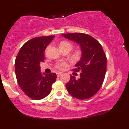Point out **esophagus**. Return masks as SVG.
Instances as JSON below:
<instances>
[{
  "mask_svg": "<svg viewBox=\"0 0 129 129\" xmlns=\"http://www.w3.org/2000/svg\"><path fill=\"white\" fill-rule=\"evenodd\" d=\"M56 75H57V77H59L60 75H62V73L61 72H57V73H56Z\"/></svg>",
  "mask_w": 129,
  "mask_h": 129,
  "instance_id": "obj_1",
  "label": "esophagus"
}]
</instances>
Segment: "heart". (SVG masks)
<instances>
[{
    "label": "heart",
    "instance_id": "obj_1",
    "mask_svg": "<svg viewBox=\"0 0 129 129\" xmlns=\"http://www.w3.org/2000/svg\"><path fill=\"white\" fill-rule=\"evenodd\" d=\"M59 47L60 49H67L69 51H70L73 48V45L70 44V43L66 42V41H63L61 42L59 44ZM72 58L74 60H78L79 59L80 57L81 56V52L79 50H77V51H75L73 54H72ZM67 65V63L66 62H61L57 63L56 65V67L58 69H61L63 67L66 66Z\"/></svg>",
    "mask_w": 129,
    "mask_h": 129
}]
</instances>
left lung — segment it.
<instances>
[{
    "label": "left lung",
    "instance_id": "left-lung-1",
    "mask_svg": "<svg viewBox=\"0 0 129 129\" xmlns=\"http://www.w3.org/2000/svg\"><path fill=\"white\" fill-rule=\"evenodd\" d=\"M62 36L79 44L82 55L75 65V72L80 78L71 76L66 88L72 96L78 100L92 97L101 87L107 69V57L100 43L84 33H67Z\"/></svg>",
    "mask_w": 129,
    "mask_h": 129
}]
</instances>
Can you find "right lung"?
Returning a JSON list of instances; mask_svg holds the SVG:
<instances>
[{"instance_id": "right-lung-1", "label": "right lung", "mask_w": 129, "mask_h": 129, "mask_svg": "<svg viewBox=\"0 0 129 129\" xmlns=\"http://www.w3.org/2000/svg\"><path fill=\"white\" fill-rule=\"evenodd\" d=\"M54 36L38 37L23 44L15 60L17 83L26 96L40 100L48 96L56 81V74L42 73L40 63L44 62L45 50Z\"/></svg>"}]
</instances>
